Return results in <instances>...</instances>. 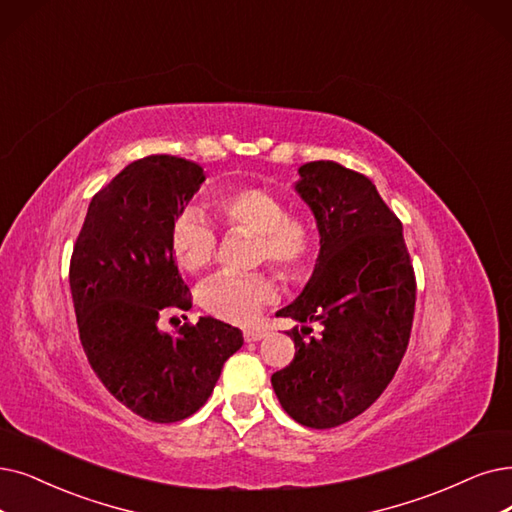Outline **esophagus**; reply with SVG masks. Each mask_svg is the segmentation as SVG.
<instances>
[{
    "label": "esophagus",
    "mask_w": 512,
    "mask_h": 512,
    "mask_svg": "<svg viewBox=\"0 0 512 512\" xmlns=\"http://www.w3.org/2000/svg\"><path fill=\"white\" fill-rule=\"evenodd\" d=\"M264 336H267V332L258 330V327H248V330H243L245 342H258V340H262Z\"/></svg>",
    "instance_id": "esophagus-1"
}]
</instances>
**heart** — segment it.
I'll list each match as a JSON object with an SVG mask.
<instances>
[{
  "label": "heart",
  "mask_w": 512,
  "mask_h": 512,
  "mask_svg": "<svg viewBox=\"0 0 512 512\" xmlns=\"http://www.w3.org/2000/svg\"><path fill=\"white\" fill-rule=\"evenodd\" d=\"M212 210L224 229L254 235L250 264L267 262L288 283L309 277L317 254L315 222L298 212H288V203L279 195L258 187H243L222 193L212 201ZM216 233L201 214L182 212L170 229V250L178 267L191 275L208 271L216 260ZM277 288L267 273L241 277H216L201 288V306L210 315L250 323L264 304L273 302Z\"/></svg>",
  "instance_id": "1"
}]
</instances>
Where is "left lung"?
Wrapping results in <instances>:
<instances>
[{
	"mask_svg": "<svg viewBox=\"0 0 512 512\" xmlns=\"http://www.w3.org/2000/svg\"><path fill=\"white\" fill-rule=\"evenodd\" d=\"M296 191L319 229V256L302 294L279 317L296 353L271 376L298 424L334 428L370 407L393 380L410 342L416 277L401 220L374 182L336 161H309ZM322 325L310 336L308 323Z\"/></svg>",
	"mask_w": 512,
	"mask_h": 512,
	"instance_id": "obj_1",
	"label": "left lung"
}]
</instances>
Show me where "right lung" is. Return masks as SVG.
Instances as JSON below:
<instances>
[{
	"mask_svg": "<svg viewBox=\"0 0 512 512\" xmlns=\"http://www.w3.org/2000/svg\"><path fill=\"white\" fill-rule=\"evenodd\" d=\"M203 180V168L182 157L132 161L92 197L71 256L79 340L94 374L159 424L195 414L243 344L241 330L214 317L161 330L163 317L191 309L170 229Z\"/></svg>",
	"mask_w": 512,
	"mask_h": 512,
	"instance_id": "1",
	"label": "right lung"
}]
</instances>
